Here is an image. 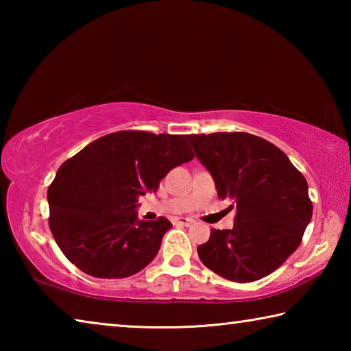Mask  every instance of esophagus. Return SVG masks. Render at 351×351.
<instances>
[{"label": "esophagus", "instance_id": "obj_1", "mask_svg": "<svg viewBox=\"0 0 351 351\" xmlns=\"http://www.w3.org/2000/svg\"><path fill=\"white\" fill-rule=\"evenodd\" d=\"M176 224H181V226H192L193 224V219L192 218H187V217H180L175 219Z\"/></svg>", "mask_w": 351, "mask_h": 351}]
</instances>
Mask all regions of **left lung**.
<instances>
[{
    "mask_svg": "<svg viewBox=\"0 0 351 351\" xmlns=\"http://www.w3.org/2000/svg\"><path fill=\"white\" fill-rule=\"evenodd\" d=\"M210 171L218 197L232 201L234 228L212 229L199 260L230 282L260 280L302 243L313 215L308 184L287 154L258 136L234 132L189 134Z\"/></svg>",
    "mask_w": 351,
    "mask_h": 351,
    "instance_id": "8db88e82",
    "label": "left lung"
}]
</instances>
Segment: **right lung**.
<instances>
[{
  "label": "right lung",
  "mask_w": 351,
  "mask_h": 351,
  "mask_svg": "<svg viewBox=\"0 0 351 351\" xmlns=\"http://www.w3.org/2000/svg\"><path fill=\"white\" fill-rule=\"evenodd\" d=\"M192 159L187 134L136 130L102 136L66 159L47 189L49 229L64 257L97 278L144 269L171 223L139 221L138 198Z\"/></svg>",
  "instance_id": "1"
}]
</instances>
